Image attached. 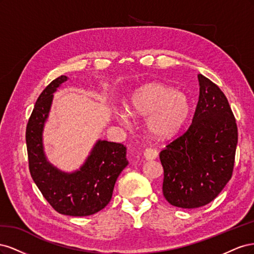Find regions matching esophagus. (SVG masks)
<instances>
[{
  "instance_id": "1",
  "label": "esophagus",
  "mask_w": 254,
  "mask_h": 254,
  "mask_svg": "<svg viewBox=\"0 0 254 254\" xmlns=\"http://www.w3.org/2000/svg\"><path fill=\"white\" fill-rule=\"evenodd\" d=\"M144 157L146 160H155L158 157V151L153 148H146L144 150Z\"/></svg>"
}]
</instances>
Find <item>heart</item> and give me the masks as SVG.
Instances as JSON below:
<instances>
[{
  "label": "heart",
  "instance_id": "b5f03b06",
  "mask_svg": "<svg viewBox=\"0 0 254 254\" xmlns=\"http://www.w3.org/2000/svg\"><path fill=\"white\" fill-rule=\"evenodd\" d=\"M191 112L187 94L177 92L163 83L150 82L136 89L130 95L128 109L115 112L117 119L128 124L132 115L146 118L148 132L157 139H168L186 124Z\"/></svg>",
  "mask_w": 254,
  "mask_h": 254
}]
</instances>
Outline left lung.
<instances>
[{
    "mask_svg": "<svg viewBox=\"0 0 254 254\" xmlns=\"http://www.w3.org/2000/svg\"><path fill=\"white\" fill-rule=\"evenodd\" d=\"M199 99L190 126L160 152L162 191L172 205L196 209L218 196L232 177L237 126L218 86L199 74Z\"/></svg>",
    "mask_w": 254,
    "mask_h": 254,
    "instance_id": "1",
    "label": "left lung"
}]
</instances>
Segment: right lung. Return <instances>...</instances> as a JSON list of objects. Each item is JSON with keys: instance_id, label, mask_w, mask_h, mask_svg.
<instances>
[{"instance_id": "right-lung-1", "label": "right lung", "mask_w": 254, "mask_h": 254, "mask_svg": "<svg viewBox=\"0 0 254 254\" xmlns=\"http://www.w3.org/2000/svg\"><path fill=\"white\" fill-rule=\"evenodd\" d=\"M66 80L64 75L54 79L35 104L25 134L29 172L54 210L70 216H89L103 210L111 200L115 181L128 165L126 146L98 140L86 162L73 173L61 172L49 162L43 150V127L53 93Z\"/></svg>"}]
</instances>
